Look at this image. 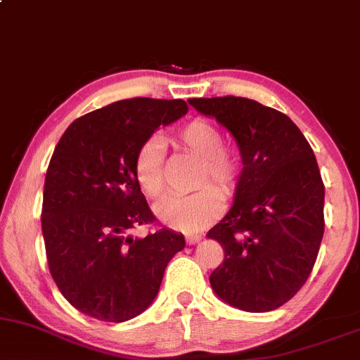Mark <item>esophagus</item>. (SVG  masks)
Listing matches in <instances>:
<instances>
[{
    "instance_id": "34e87169",
    "label": "esophagus",
    "mask_w": 360,
    "mask_h": 360,
    "mask_svg": "<svg viewBox=\"0 0 360 360\" xmlns=\"http://www.w3.org/2000/svg\"><path fill=\"white\" fill-rule=\"evenodd\" d=\"M201 240V235H188L186 236V243L188 245H196Z\"/></svg>"
}]
</instances>
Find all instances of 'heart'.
Listing matches in <instances>:
<instances>
[{"label":"heart","instance_id":"1","mask_svg":"<svg viewBox=\"0 0 360 360\" xmlns=\"http://www.w3.org/2000/svg\"><path fill=\"white\" fill-rule=\"evenodd\" d=\"M177 144L201 159L196 186L213 182L224 196L235 193L243 164L235 149L223 146L221 131L214 124L205 119L191 120L177 132ZM134 177L146 196L159 198L162 194L164 149L159 139H147L137 149ZM215 188L205 186L193 194H171L155 205L154 213L169 228L184 233L198 231L221 213L223 199Z\"/></svg>","mask_w":360,"mask_h":360}]
</instances>
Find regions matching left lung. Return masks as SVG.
Here are the masks:
<instances>
[{"label":"left lung","mask_w":360,"mask_h":360,"mask_svg":"<svg viewBox=\"0 0 360 360\" xmlns=\"http://www.w3.org/2000/svg\"><path fill=\"white\" fill-rule=\"evenodd\" d=\"M236 141L240 181L231 210L207 231L224 262L214 293L245 311H270L304 287L323 236V188L314 150L281 112L245 97L189 98Z\"/></svg>","instance_id":"8db88e82"}]
</instances>
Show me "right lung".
<instances>
[{
  "instance_id": "1",
  "label": "right lung",
  "mask_w": 360,
  "mask_h": 360,
  "mask_svg": "<svg viewBox=\"0 0 360 360\" xmlns=\"http://www.w3.org/2000/svg\"><path fill=\"white\" fill-rule=\"evenodd\" d=\"M184 101L127 98L73 120L56 144L43 189L41 231L50 274L70 304L125 322L154 302L167 263L186 246L172 229L134 238L153 223L134 177L137 149L188 114Z\"/></svg>"
}]
</instances>
